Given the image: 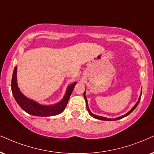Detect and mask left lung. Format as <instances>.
<instances>
[{
    "mask_svg": "<svg viewBox=\"0 0 154 154\" xmlns=\"http://www.w3.org/2000/svg\"><path fill=\"white\" fill-rule=\"evenodd\" d=\"M85 94H86V92H84V93H83V96H84V98H85V100H86V107H87V110H88V111L89 114H90L91 116L92 117H94V118H95V119H99V120H103V121H116V120H119V119H123V118L126 117V116H128V115H129L130 113H131V112H132L133 111H134V110L135 109L136 107H137V106L138 105V103H139V102H140V100H141V94H142V91H141V95H140V97H139V98H138V100L137 103H136L135 104V106H134V107H133L132 109H131L130 111H128V113H126V114H125V115H123V116H120V117L116 118V119H108V118L102 117V116H100L95 115V114H94V113H92L91 112L90 110H89V108H88V103H87V99H86V95H85Z\"/></svg>",
    "mask_w": 154,
    "mask_h": 154,
    "instance_id": "obj_1",
    "label": "left lung"
}]
</instances>
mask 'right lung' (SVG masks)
<instances>
[{"instance_id": "add662e5", "label": "right lung", "mask_w": 154, "mask_h": 154, "mask_svg": "<svg viewBox=\"0 0 154 154\" xmlns=\"http://www.w3.org/2000/svg\"><path fill=\"white\" fill-rule=\"evenodd\" d=\"M17 66L13 71L12 81H11V90L15 100L20 108L26 113L36 116H52L62 113L67 106L70 96L73 92L76 82L69 85L66 89V92L63 99L58 103L50 106L41 105L33 100L29 99L20 92L17 83Z\"/></svg>"}]
</instances>
